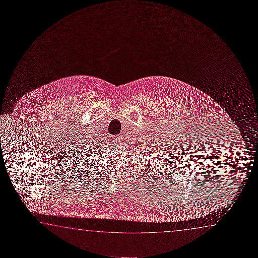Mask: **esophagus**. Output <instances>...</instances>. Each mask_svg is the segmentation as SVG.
Here are the masks:
<instances>
[{
	"label": "esophagus",
	"mask_w": 258,
	"mask_h": 258,
	"mask_svg": "<svg viewBox=\"0 0 258 258\" xmlns=\"http://www.w3.org/2000/svg\"><path fill=\"white\" fill-rule=\"evenodd\" d=\"M112 141L115 145H120L122 143V138L120 136H116V137H113Z\"/></svg>",
	"instance_id": "1"
}]
</instances>
